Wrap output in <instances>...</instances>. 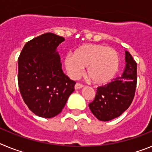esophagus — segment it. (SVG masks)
I'll return each mask as SVG.
<instances>
[{
	"label": "esophagus",
	"instance_id": "obj_1",
	"mask_svg": "<svg viewBox=\"0 0 152 152\" xmlns=\"http://www.w3.org/2000/svg\"><path fill=\"white\" fill-rule=\"evenodd\" d=\"M83 87H84V85H83L82 84H80V83H77V84H75V88L77 90V89H80V88H82Z\"/></svg>",
	"mask_w": 152,
	"mask_h": 152
}]
</instances>
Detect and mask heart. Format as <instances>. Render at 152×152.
Listing matches in <instances>:
<instances>
[{"instance_id": "heart-1", "label": "heart", "mask_w": 152, "mask_h": 152, "mask_svg": "<svg viewBox=\"0 0 152 152\" xmlns=\"http://www.w3.org/2000/svg\"><path fill=\"white\" fill-rule=\"evenodd\" d=\"M119 64L118 52L113 48L100 44H84L76 49L74 56H68L64 59L65 68L71 77H79L84 67H88V77L96 84L111 81L119 71Z\"/></svg>"}]
</instances>
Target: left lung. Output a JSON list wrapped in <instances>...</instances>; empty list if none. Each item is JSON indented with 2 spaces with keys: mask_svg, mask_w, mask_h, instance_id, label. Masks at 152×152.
<instances>
[{
  "mask_svg": "<svg viewBox=\"0 0 152 152\" xmlns=\"http://www.w3.org/2000/svg\"><path fill=\"white\" fill-rule=\"evenodd\" d=\"M126 69L121 77L96 89L94 100L89 103L92 113L101 121L119 116L131 105L137 84V63L126 51Z\"/></svg>",
  "mask_w": 152,
  "mask_h": 152,
  "instance_id": "8db88e82",
  "label": "left lung"
}]
</instances>
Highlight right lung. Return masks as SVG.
Masks as SVG:
<instances>
[{
  "instance_id": "right-lung-1",
  "label": "right lung",
  "mask_w": 152,
  "mask_h": 152,
  "mask_svg": "<svg viewBox=\"0 0 152 152\" xmlns=\"http://www.w3.org/2000/svg\"><path fill=\"white\" fill-rule=\"evenodd\" d=\"M62 36L46 33L27 42L18 58V85L33 113L52 118L60 113L75 91V80L63 72L56 48Z\"/></svg>"
}]
</instances>
